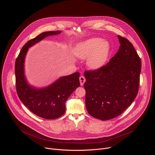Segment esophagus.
I'll return each instance as SVG.
<instances>
[{"instance_id":"34e87169","label":"esophagus","mask_w":155,"mask_h":155,"mask_svg":"<svg viewBox=\"0 0 155 155\" xmlns=\"http://www.w3.org/2000/svg\"><path fill=\"white\" fill-rule=\"evenodd\" d=\"M79 79H80V85H81V86H83V85L84 84V82L86 81V79H85V78H84L83 76H81V77H80Z\"/></svg>"}]
</instances>
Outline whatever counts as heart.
<instances>
[{"label":"heart","mask_w":155,"mask_h":155,"mask_svg":"<svg viewBox=\"0 0 155 155\" xmlns=\"http://www.w3.org/2000/svg\"><path fill=\"white\" fill-rule=\"evenodd\" d=\"M110 52L108 41L94 37L80 42L74 50V54L80 59H86L91 70L97 71L106 64Z\"/></svg>","instance_id":"1"}]
</instances>
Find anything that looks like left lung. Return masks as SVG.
Masks as SVG:
<instances>
[{"mask_svg": "<svg viewBox=\"0 0 155 155\" xmlns=\"http://www.w3.org/2000/svg\"><path fill=\"white\" fill-rule=\"evenodd\" d=\"M117 54L106 65L85 71V104L90 115L105 121L119 116L132 103L138 91L141 60L132 44L118 35Z\"/></svg>", "mask_w": 155, "mask_h": 155, "instance_id": "left-lung-1", "label": "left lung"}]
</instances>
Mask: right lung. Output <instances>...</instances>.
I'll return each instance as SVG.
<instances>
[{"mask_svg":"<svg viewBox=\"0 0 155 155\" xmlns=\"http://www.w3.org/2000/svg\"><path fill=\"white\" fill-rule=\"evenodd\" d=\"M61 31L44 32L29 40L22 48L15 62L16 91L23 104L35 115L47 120L56 119L65 112V102L80 86V73L59 77L47 86L31 84L25 75V62L28 50L45 38L59 35Z\"/></svg>","mask_w":155,"mask_h":155,"instance_id":"obj_1","label":"right lung"}]
</instances>
